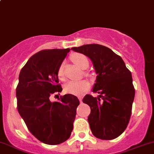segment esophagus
Here are the masks:
<instances>
[{"label":"esophagus","instance_id":"1","mask_svg":"<svg viewBox=\"0 0 154 154\" xmlns=\"http://www.w3.org/2000/svg\"><path fill=\"white\" fill-rule=\"evenodd\" d=\"M78 98H79V100H80V103H82V100H83V97H78Z\"/></svg>","mask_w":154,"mask_h":154}]
</instances>
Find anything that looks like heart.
I'll use <instances>...</instances> for the list:
<instances>
[{
	"label": "heart",
	"mask_w": 154,
	"mask_h": 154,
	"mask_svg": "<svg viewBox=\"0 0 154 154\" xmlns=\"http://www.w3.org/2000/svg\"><path fill=\"white\" fill-rule=\"evenodd\" d=\"M71 60L75 65H77L81 69H86L89 66V62L88 58L85 55L81 54H74L71 55ZM87 75V73H85ZM57 75L60 80H65L64 73V63H61L57 69ZM90 83L87 80H80V81H68L64 86L66 92L68 94L81 95L89 88Z\"/></svg>",
	"instance_id": "heart-1"
}]
</instances>
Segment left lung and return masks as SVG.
Here are the masks:
<instances>
[{"instance_id":"1","label":"left lung","mask_w":154,"mask_h":154,"mask_svg":"<svg viewBox=\"0 0 154 154\" xmlns=\"http://www.w3.org/2000/svg\"><path fill=\"white\" fill-rule=\"evenodd\" d=\"M71 49L88 57L97 74L92 91L98 93V97L86 94L83 99L91 108L88 122L91 133L103 140L119 137L131 116L135 97L131 72L120 56L101 45H84Z\"/></svg>"}]
</instances>
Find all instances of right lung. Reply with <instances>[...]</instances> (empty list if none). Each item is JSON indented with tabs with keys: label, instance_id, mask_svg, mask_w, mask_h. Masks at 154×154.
<instances>
[{
	"label": "right lung",
	"instance_id": "1",
	"mask_svg": "<svg viewBox=\"0 0 154 154\" xmlns=\"http://www.w3.org/2000/svg\"><path fill=\"white\" fill-rule=\"evenodd\" d=\"M70 51H38L21 68L16 88L17 109L31 133L40 142L54 145L66 142L73 130L80 100L71 94L51 102L50 96L61 92L57 69Z\"/></svg>",
	"mask_w": 154,
	"mask_h": 154
}]
</instances>
